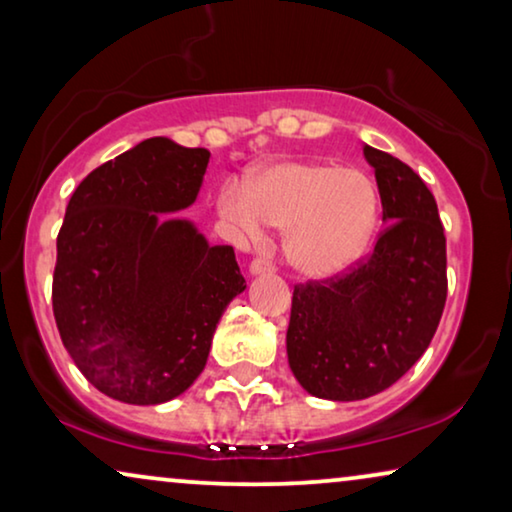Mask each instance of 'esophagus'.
Here are the masks:
<instances>
[{
    "label": "esophagus",
    "instance_id": "1",
    "mask_svg": "<svg viewBox=\"0 0 512 512\" xmlns=\"http://www.w3.org/2000/svg\"><path fill=\"white\" fill-rule=\"evenodd\" d=\"M275 270V263L268 261V258H254L249 265L251 275H263V272H272Z\"/></svg>",
    "mask_w": 512,
    "mask_h": 512
}]
</instances>
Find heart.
<instances>
[{"instance_id":"obj_1","label":"heart","mask_w":512,"mask_h":512,"mask_svg":"<svg viewBox=\"0 0 512 512\" xmlns=\"http://www.w3.org/2000/svg\"><path fill=\"white\" fill-rule=\"evenodd\" d=\"M221 214L240 233L258 237L263 226L289 230L286 258L310 279L340 275L366 254L380 216L377 188L366 174L326 160H277L230 184Z\"/></svg>"}]
</instances>
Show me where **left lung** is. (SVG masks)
<instances>
[{"mask_svg": "<svg viewBox=\"0 0 512 512\" xmlns=\"http://www.w3.org/2000/svg\"><path fill=\"white\" fill-rule=\"evenodd\" d=\"M387 228L345 275L293 286L289 366L307 394L361 401L401 380L431 345L447 298L445 233L422 177L363 146Z\"/></svg>", "mask_w": 512, "mask_h": 512, "instance_id": "8db88e82", "label": "left lung"}]
</instances>
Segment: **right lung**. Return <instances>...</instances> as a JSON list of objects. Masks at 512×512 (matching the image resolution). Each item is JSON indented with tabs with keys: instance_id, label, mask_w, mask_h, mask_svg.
I'll use <instances>...</instances> for the list:
<instances>
[{
	"instance_id": "obj_1",
	"label": "right lung",
	"mask_w": 512,
	"mask_h": 512,
	"mask_svg": "<svg viewBox=\"0 0 512 512\" xmlns=\"http://www.w3.org/2000/svg\"><path fill=\"white\" fill-rule=\"evenodd\" d=\"M209 151L151 137L88 174L58 233L53 314L83 377L130 405L172 401L205 368L223 310L247 289L235 251L191 221Z\"/></svg>"
}]
</instances>
